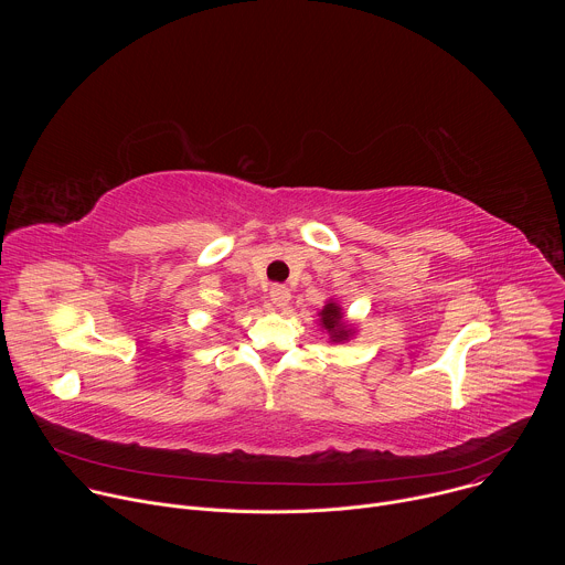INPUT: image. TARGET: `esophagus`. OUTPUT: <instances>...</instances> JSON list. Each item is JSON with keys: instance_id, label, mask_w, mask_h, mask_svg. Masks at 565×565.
Here are the masks:
<instances>
[{"instance_id": "esophagus-1", "label": "esophagus", "mask_w": 565, "mask_h": 565, "mask_svg": "<svg viewBox=\"0 0 565 565\" xmlns=\"http://www.w3.org/2000/svg\"><path fill=\"white\" fill-rule=\"evenodd\" d=\"M270 301H273L275 306H279V308L288 306V301H290V290H288L286 286H273V288H270Z\"/></svg>"}]
</instances>
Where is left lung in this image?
Instances as JSON below:
<instances>
[{
    "label": "left lung",
    "instance_id": "left-lung-1",
    "mask_svg": "<svg viewBox=\"0 0 565 565\" xmlns=\"http://www.w3.org/2000/svg\"><path fill=\"white\" fill-rule=\"evenodd\" d=\"M321 327L331 333L333 342L349 340V335H351V331L347 329L344 319H342V308L338 303H327L324 310H321Z\"/></svg>",
    "mask_w": 565,
    "mask_h": 565
}]
</instances>
